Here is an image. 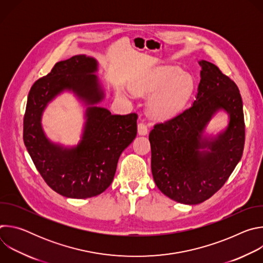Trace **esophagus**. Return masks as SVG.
<instances>
[{"label":"esophagus","mask_w":263,"mask_h":263,"mask_svg":"<svg viewBox=\"0 0 263 263\" xmlns=\"http://www.w3.org/2000/svg\"><path fill=\"white\" fill-rule=\"evenodd\" d=\"M137 128H138V134H140V135L147 134V127H146V125L143 122H140L138 124Z\"/></svg>","instance_id":"34e87169"}]
</instances>
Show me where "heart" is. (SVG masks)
<instances>
[{
    "label": "heart",
    "mask_w": 263,
    "mask_h": 263,
    "mask_svg": "<svg viewBox=\"0 0 263 263\" xmlns=\"http://www.w3.org/2000/svg\"><path fill=\"white\" fill-rule=\"evenodd\" d=\"M194 86V80L189 73L173 66L158 67L133 84L136 93H153L148 100V108L157 119L176 115L190 100Z\"/></svg>",
    "instance_id": "1"
}]
</instances>
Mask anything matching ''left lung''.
<instances>
[{
  "label": "left lung",
  "mask_w": 263,
  "mask_h": 263,
  "mask_svg": "<svg viewBox=\"0 0 263 263\" xmlns=\"http://www.w3.org/2000/svg\"><path fill=\"white\" fill-rule=\"evenodd\" d=\"M201 80L196 101L149 132L151 167L162 194L182 203L200 204L226 183L241 159L245 146L242 100L235 82L213 63L200 61ZM219 108L230 114L226 132L208 141L201 134Z\"/></svg>",
  "instance_id": "1"
}]
</instances>
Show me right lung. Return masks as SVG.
Returning a JSON list of instances; mask_svg holds the SVG:
<instances>
[{
	"instance_id": "add662e5",
	"label": "right lung",
	"mask_w": 263,
	"mask_h": 263,
	"mask_svg": "<svg viewBox=\"0 0 263 263\" xmlns=\"http://www.w3.org/2000/svg\"><path fill=\"white\" fill-rule=\"evenodd\" d=\"M97 61L76 55L57 62L47 76L31 87L24 116L23 138L37 171L57 194L87 199L105 192L114 180L119 158L137 134L136 114L114 116L102 107L87 108L81 142L72 148L52 143L45 135L41 119L47 104L58 93L71 90L87 104L104 98Z\"/></svg>"
}]
</instances>
